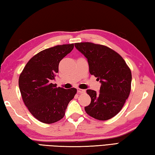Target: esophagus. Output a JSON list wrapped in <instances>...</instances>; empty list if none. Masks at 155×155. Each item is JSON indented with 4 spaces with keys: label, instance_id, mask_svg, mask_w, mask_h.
Wrapping results in <instances>:
<instances>
[{
    "label": "esophagus",
    "instance_id": "34e87169",
    "mask_svg": "<svg viewBox=\"0 0 155 155\" xmlns=\"http://www.w3.org/2000/svg\"><path fill=\"white\" fill-rule=\"evenodd\" d=\"M78 92L79 94L84 93V92H85V90H83V89H80V88H78Z\"/></svg>",
    "mask_w": 155,
    "mask_h": 155
}]
</instances>
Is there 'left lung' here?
I'll list each match as a JSON object with an SVG mask.
<instances>
[{"instance_id":"obj_1","label":"left lung","mask_w":155,"mask_h":155,"mask_svg":"<svg viewBox=\"0 0 155 155\" xmlns=\"http://www.w3.org/2000/svg\"><path fill=\"white\" fill-rule=\"evenodd\" d=\"M87 59L91 75L101 82L100 93L87 90L91 103L85 107L88 115L99 120L113 118L122 110L131 90L132 74L122 56L110 47L91 42L75 43Z\"/></svg>"}]
</instances>
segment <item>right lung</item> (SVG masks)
<instances>
[{"instance_id": "add662e5", "label": "right lung", "mask_w": 155, "mask_h": 155, "mask_svg": "<svg viewBox=\"0 0 155 155\" xmlns=\"http://www.w3.org/2000/svg\"><path fill=\"white\" fill-rule=\"evenodd\" d=\"M74 43L44 49L31 58L18 78L22 98L38 120L53 124L64 118L69 102L77 93L75 88L57 87L51 83L58 73L61 60L70 53Z\"/></svg>"}]
</instances>
